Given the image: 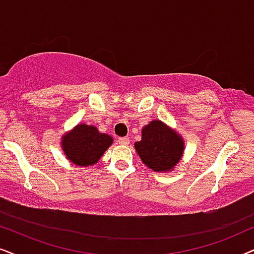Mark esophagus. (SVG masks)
Segmentation results:
<instances>
[{
    "instance_id": "obj_1",
    "label": "esophagus",
    "mask_w": 254,
    "mask_h": 254,
    "mask_svg": "<svg viewBox=\"0 0 254 254\" xmlns=\"http://www.w3.org/2000/svg\"><path fill=\"white\" fill-rule=\"evenodd\" d=\"M118 142H119V143L123 144V145H127V144H129V138H128V137H119V138H118Z\"/></svg>"
}]
</instances>
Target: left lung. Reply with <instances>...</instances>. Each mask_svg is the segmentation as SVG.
<instances>
[{
    "mask_svg": "<svg viewBox=\"0 0 254 254\" xmlns=\"http://www.w3.org/2000/svg\"><path fill=\"white\" fill-rule=\"evenodd\" d=\"M134 145L142 162L156 172L171 171L184 151L182 137L159 120L147 125Z\"/></svg>",
    "mask_w": 254,
    "mask_h": 254,
    "instance_id": "obj_1",
    "label": "left lung"
}]
</instances>
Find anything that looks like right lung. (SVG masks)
I'll list each match as a JSON object with an SVG mask.
<instances>
[{
    "label": "right lung",
    "instance_id": "right-lung-1",
    "mask_svg": "<svg viewBox=\"0 0 254 254\" xmlns=\"http://www.w3.org/2000/svg\"><path fill=\"white\" fill-rule=\"evenodd\" d=\"M113 138L88 125H78L62 138V148L69 161L79 166L95 164L104 151L112 144Z\"/></svg>",
    "mask_w": 254,
    "mask_h": 254
}]
</instances>
